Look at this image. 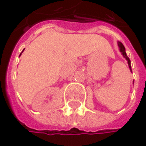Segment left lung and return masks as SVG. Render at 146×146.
Returning a JSON list of instances; mask_svg holds the SVG:
<instances>
[{
	"instance_id": "8db88e82",
	"label": "left lung",
	"mask_w": 146,
	"mask_h": 146,
	"mask_svg": "<svg viewBox=\"0 0 146 146\" xmlns=\"http://www.w3.org/2000/svg\"><path fill=\"white\" fill-rule=\"evenodd\" d=\"M118 46H119V48H120V51L122 52V54H123V56L126 58V60L128 61V63H129V68L131 69V65H130V60H129V58L127 56V54H126V51H125V47L123 46V44H122L121 42H118Z\"/></svg>"
}]
</instances>
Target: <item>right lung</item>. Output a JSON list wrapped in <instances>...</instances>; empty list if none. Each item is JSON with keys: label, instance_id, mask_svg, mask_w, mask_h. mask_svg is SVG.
I'll return each mask as SVG.
<instances>
[{"label": "right lung", "instance_id": "right-lung-1", "mask_svg": "<svg viewBox=\"0 0 146 146\" xmlns=\"http://www.w3.org/2000/svg\"><path fill=\"white\" fill-rule=\"evenodd\" d=\"M20 55H21V54H20Z\"/></svg>", "mask_w": 146, "mask_h": 146}]
</instances>
